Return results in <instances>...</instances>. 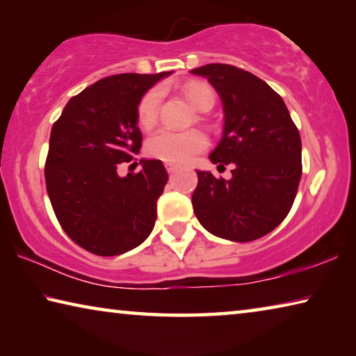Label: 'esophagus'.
<instances>
[{
	"mask_svg": "<svg viewBox=\"0 0 356 356\" xmlns=\"http://www.w3.org/2000/svg\"><path fill=\"white\" fill-rule=\"evenodd\" d=\"M165 168H166V171L170 172V174H172V172H176L177 171V165H174V163H165Z\"/></svg>",
	"mask_w": 356,
	"mask_h": 356,
	"instance_id": "obj_1",
	"label": "esophagus"
}]
</instances>
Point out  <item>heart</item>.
Listing matches in <instances>:
<instances>
[{
    "instance_id": "obj_1",
    "label": "heart",
    "mask_w": 356,
    "mask_h": 356,
    "mask_svg": "<svg viewBox=\"0 0 356 356\" xmlns=\"http://www.w3.org/2000/svg\"><path fill=\"white\" fill-rule=\"evenodd\" d=\"M186 100L197 111L206 113L215 105V91L207 83L191 81L184 88ZM160 91L150 89L143 95L138 104L136 116L143 129H152L159 116ZM207 147V138L200 130L172 131L159 130L146 143V152L152 159L166 161V163L182 165L190 161L193 156L201 154Z\"/></svg>"
}]
</instances>
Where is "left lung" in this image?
<instances>
[{
  "instance_id": "obj_1",
  "label": "left lung",
  "mask_w": 356,
  "mask_h": 356,
  "mask_svg": "<svg viewBox=\"0 0 356 356\" xmlns=\"http://www.w3.org/2000/svg\"><path fill=\"white\" fill-rule=\"evenodd\" d=\"M218 92L225 129L209 155L234 165L229 180L197 172L193 210L204 229L231 242L272 232L291 212L301 179V140L284 100L267 83L229 64L190 70Z\"/></svg>"
}]
</instances>
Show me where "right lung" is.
I'll return each instance as SVG.
<instances>
[{
    "label": "right lung",
    "instance_id": "obj_1",
    "mask_svg": "<svg viewBox=\"0 0 356 356\" xmlns=\"http://www.w3.org/2000/svg\"><path fill=\"white\" fill-rule=\"evenodd\" d=\"M160 74H119L84 89L53 124L45 161L50 202L64 232L92 254L119 256L152 232L168 172L160 160L120 177L118 166L141 149L138 104Z\"/></svg>",
    "mask_w": 356,
    "mask_h": 356
}]
</instances>
